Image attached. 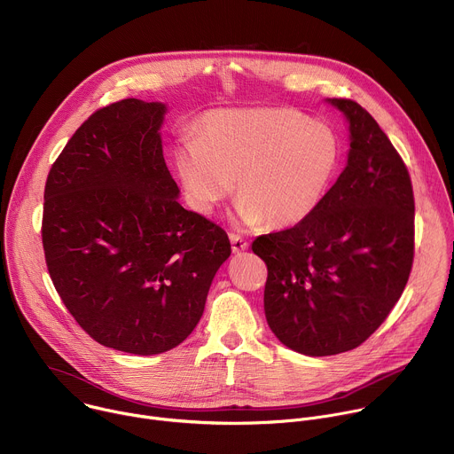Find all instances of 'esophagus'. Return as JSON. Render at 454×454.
I'll return each mask as SVG.
<instances>
[{
    "label": "esophagus",
    "instance_id": "34e87169",
    "mask_svg": "<svg viewBox=\"0 0 454 454\" xmlns=\"http://www.w3.org/2000/svg\"><path fill=\"white\" fill-rule=\"evenodd\" d=\"M230 240H231V249H233V253H242V251H246V249L249 247L247 240L242 239L240 235L231 233V235H230Z\"/></svg>",
    "mask_w": 454,
    "mask_h": 454
}]
</instances>
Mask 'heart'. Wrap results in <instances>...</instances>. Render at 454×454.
<instances>
[{"instance_id":"obj_1","label":"heart","mask_w":454,"mask_h":454,"mask_svg":"<svg viewBox=\"0 0 454 454\" xmlns=\"http://www.w3.org/2000/svg\"><path fill=\"white\" fill-rule=\"evenodd\" d=\"M341 161V142L327 123L282 107L208 113L200 135H183L174 167L188 207L208 215L235 188V223L264 221L286 230L307 221L325 200Z\"/></svg>"}]
</instances>
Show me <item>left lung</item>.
Instances as JSON below:
<instances>
[{"instance_id": "obj_1", "label": "left lung", "mask_w": 454, "mask_h": 454, "mask_svg": "<svg viewBox=\"0 0 454 454\" xmlns=\"http://www.w3.org/2000/svg\"><path fill=\"white\" fill-rule=\"evenodd\" d=\"M325 102L348 123L343 172L307 221L251 246L268 266L270 329L310 357L366 341L399 301L413 264L415 201L404 161L357 102Z\"/></svg>"}]
</instances>
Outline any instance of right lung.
Returning <instances> with one entry per match:
<instances>
[{
	"mask_svg": "<svg viewBox=\"0 0 454 454\" xmlns=\"http://www.w3.org/2000/svg\"><path fill=\"white\" fill-rule=\"evenodd\" d=\"M165 114L167 104L138 98L98 109L44 186L43 247L60 300L95 341L137 356L192 334L231 253L223 228L177 201Z\"/></svg>",
	"mask_w": 454,
	"mask_h": 454,
	"instance_id": "obj_1",
	"label": "right lung"
}]
</instances>
